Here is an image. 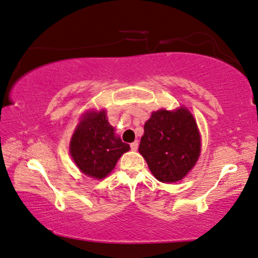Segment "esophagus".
<instances>
[{
  "instance_id": "1",
  "label": "esophagus",
  "mask_w": 258,
  "mask_h": 258,
  "mask_svg": "<svg viewBox=\"0 0 258 258\" xmlns=\"http://www.w3.org/2000/svg\"><path fill=\"white\" fill-rule=\"evenodd\" d=\"M130 148H132V150L133 151H136V150L138 149V142L137 141H135V142H133L132 144H130Z\"/></svg>"
}]
</instances>
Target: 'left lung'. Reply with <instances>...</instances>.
Returning a JSON list of instances; mask_svg holds the SVG:
<instances>
[{"mask_svg": "<svg viewBox=\"0 0 258 258\" xmlns=\"http://www.w3.org/2000/svg\"><path fill=\"white\" fill-rule=\"evenodd\" d=\"M138 151L157 180L176 182L183 179L201 152L196 121L185 108L153 112L144 124Z\"/></svg>", "mask_w": 258, "mask_h": 258, "instance_id": "8db88e82", "label": "left lung"}]
</instances>
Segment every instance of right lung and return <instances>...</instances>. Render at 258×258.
Masks as SVG:
<instances>
[{
  "label": "right lung",
  "instance_id": "add662e5",
  "mask_svg": "<svg viewBox=\"0 0 258 258\" xmlns=\"http://www.w3.org/2000/svg\"><path fill=\"white\" fill-rule=\"evenodd\" d=\"M130 146L114 134L106 112H91L77 125L70 142V154L77 167L94 179L108 175Z\"/></svg>",
  "mask_w": 258,
  "mask_h": 258
}]
</instances>
